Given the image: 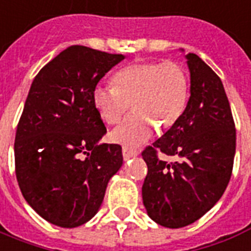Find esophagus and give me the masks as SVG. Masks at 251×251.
I'll list each match as a JSON object with an SVG mask.
<instances>
[{
	"label": "esophagus",
	"instance_id": "esophagus-1",
	"mask_svg": "<svg viewBox=\"0 0 251 251\" xmlns=\"http://www.w3.org/2000/svg\"><path fill=\"white\" fill-rule=\"evenodd\" d=\"M138 155L137 149H132V148H128V146H123V157L124 159L127 160L132 157H136Z\"/></svg>",
	"mask_w": 251,
	"mask_h": 251
}]
</instances>
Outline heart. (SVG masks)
<instances>
[{
  "label": "heart",
  "mask_w": 251,
  "mask_h": 251,
  "mask_svg": "<svg viewBox=\"0 0 251 251\" xmlns=\"http://www.w3.org/2000/svg\"><path fill=\"white\" fill-rule=\"evenodd\" d=\"M111 85H98L93 103L107 124H115L129 106L135 113L111 132V140L138 146L158 131L174 127L188 105L189 76L180 62H140L119 70Z\"/></svg>",
  "instance_id": "heart-1"
}]
</instances>
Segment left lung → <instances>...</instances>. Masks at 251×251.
Masks as SVG:
<instances>
[{
	"mask_svg": "<svg viewBox=\"0 0 251 251\" xmlns=\"http://www.w3.org/2000/svg\"><path fill=\"white\" fill-rule=\"evenodd\" d=\"M185 58L190 71L185 111L141 153L148 164L144 206L167 228L189 226L214 207L229 182L236 153V128L222 80L197 54ZM158 152L178 160L168 164Z\"/></svg>",
	"mask_w": 251,
	"mask_h": 251,
	"instance_id": "left-lung-1",
	"label": "left lung"
}]
</instances>
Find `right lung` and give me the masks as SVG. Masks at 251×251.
Returning a JSON list of instances; mask_svg holds the SVG:
<instances>
[{
	"label": "right lung",
	"mask_w": 251,
	"mask_h": 251,
	"mask_svg": "<svg viewBox=\"0 0 251 251\" xmlns=\"http://www.w3.org/2000/svg\"><path fill=\"white\" fill-rule=\"evenodd\" d=\"M123 59L72 45L32 81L15 135V174L28 205L54 226L91 220L123 164L122 146L98 144L106 127L93 103L98 81Z\"/></svg>",
	"instance_id": "1"
}]
</instances>
